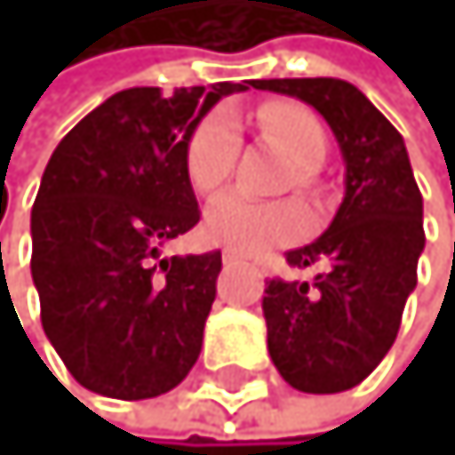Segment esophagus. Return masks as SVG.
<instances>
[{
    "label": "esophagus",
    "instance_id": "esophagus-1",
    "mask_svg": "<svg viewBox=\"0 0 455 455\" xmlns=\"http://www.w3.org/2000/svg\"><path fill=\"white\" fill-rule=\"evenodd\" d=\"M222 262H225V265H242V262H244V256H242L239 251H233V247H225Z\"/></svg>",
    "mask_w": 455,
    "mask_h": 455
}]
</instances>
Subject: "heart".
Returning <instances> with one entry per match:
<instances>
[{"instance_id": "heart-1", "label": "heart", "mask_w": 455, "mask_h": 455, "mask_svg": "<svg viewBox=\"0 0 455 455\" xmlns=\"http://www.w3.org/2000/svg\"><path fill=\"white\" fill-rule=\"evenodd\" d=\"M259 128L273 139L287 159L296 164V185L310 188L313 171L327 153V136L322 122L302 105L270 102L256 113ZM239 128L230 113H211L188 142V176L199 193H213L222 188L236 164ZM310 219L296 202H259L244 193H222L211 202L204 213V233L228 244L233 251H262L270 244H284L305 236Z\"/></svg>"}]
</instances>
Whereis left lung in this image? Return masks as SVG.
<instances>
[{
	"mask_svg": "<svg viewBox=\"0 0 455 455\" xmlns=\"http://www.w3.org/2000/svg\"><path fill=\"white\" fill-rule=\"evenodd\" d=\"M259 91L302 99L331 124L345 159V199L316 242L287 251L313 279H270L262 296L267 350L302 393H342L396 342L425 251L422 193L402 133L345 79H262Z\"/></svg>",
	"mask_w": 455,
	"mask_h": 455,
	"instance_id": "obj_1",
	"label": "left lung"
}]
</instances>
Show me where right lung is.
<instances>
[{"label":"right lung","mask_w":455,"mask_h":455,"mask_svg":"<svg viewBox=\"0 0 455 455\" xmlns=\"http://www.w3.org/2000/svg\"><path fill=\"white\" fill-rule=\"evenodd\" d=\"M256 84L119 91L56 145L30 213V273L44 336L82 387L153 399L196 364L222 253L162 251L199 222L193 131Z\"/></svg>","instance_id":"add662e5"}]
</instances>
